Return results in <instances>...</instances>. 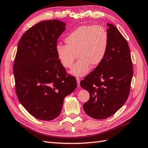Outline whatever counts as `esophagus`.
I'll return each mask as SVG.
<instances>
[{
    "instance_id": "1",
    "label": "esophagus",
    "mask_w": 148,
    "mask_h": 148,
    "mask_svg": "<svg viewBox=\"0 0 148 148\" xmlns=\"http://www.w3.org/2000/svg\"><path fill=\"white\" fill-rule=\"evenodd\" d=\"M76 80H77L78 86L80 87V79L79 77H76Z\"/></svg>"
}]
</instances>
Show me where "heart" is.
<instances>
[{
    "label": "heart",
    "instance_id": "heart-1",
    "mask_svg": "<svg viewBox=\"0 0 148 148\" xmlns=\"http://www.w3.org/2000/svg\"><path fill=\"white\" fill-rule=\"evenodd\" d=\"M65 42L66 45L58 44L56 46L60 62L63 67L71 68L78 55L80 59L70 73L82 77L89 72L91 66H97L105 58L109 36L102 26L83 25L70 33Z\"/></svg>",
    "mask_w": 148,
    "mask_h": 148
}]
</instances>
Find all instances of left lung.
Segmentation results:
<instances>
[{
  "instance_id": "obj_1",
  "label": "left lung",
  "mask_w": 148,
  "mask_h": 148,
  "mask_svg": "<svg viewBox=\"0 0 148 148\" xmlns=\"http://www.w3.org/2000/svg\"><path fill=\"white\" fill-rule=\"evenodd\" d=\"M109 45L102 62L80 82L90 93L83 108L90 117L108 118L127 101L133 76V65L128 43L112 24H107Z\"/></svg>"
}]
</instances>
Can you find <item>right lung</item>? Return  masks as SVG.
I'll list each match as a JSON object with an SVG mask.
<instances>
[{
  "instance_id": "obj_1",
  "label": "right lung",
  "mask_w": 148,
  "mask_h": 148,
  "mask_svg": "<svg viewBox=\"0 0 148 148\" xmlns=\"http://www.w3.org/2000/svg\"><path fill=\"white\" fill-rule=\"evenodd\" d=\"M63 22L41 21L27 30L19 41L13 65L16 92L23 106L35 118L50 121L60 115L64 97L77 87L56 52Z\"/></svg>"
}]
</instances>
